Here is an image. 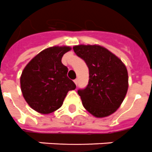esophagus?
Wrapping results in <instances>:
<instances>
[{"label": "esophagus", "mask_w": 152, "mask_h": 152, "mask_svg": "<svg viewBox=\"0 0 152 152\" xmlns=\"http://www.w3.org/2000/svg\"><path fill=\"white\" fill-rule=\"evenodd\" d=\"M74 82H75V85L77 86V79H75V80H74Z\"/></svg>", "instance_id": "esophagus-1"}]
</instances>
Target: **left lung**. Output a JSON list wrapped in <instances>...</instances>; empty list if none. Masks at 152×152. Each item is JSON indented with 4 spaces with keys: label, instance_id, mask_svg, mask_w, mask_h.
<instances>
[{
    "label": "left lung",
    "instance_id": "1",
    "mask_svg": "<svg viewBox=\"0 0 152 152\" xmlns=\"http://www.w3.org/2000/svg\"><path fill=\"white\" fill-rule=\"evenodd\" d=\"M73 49L86 62L89 71L88 86L77 91L83 107L96 118L109 116L119 107L128 90L125 64L100 45H79Z\"/></svg>",
    "mask_w": 152,
    "mask_h": 152
}]
</instances>
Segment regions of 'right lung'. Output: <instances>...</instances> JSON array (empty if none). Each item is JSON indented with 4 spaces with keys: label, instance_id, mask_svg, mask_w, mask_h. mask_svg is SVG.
<instances>
[{
    "label": "right lung",
    "instance_id": "obj_1",
    "mask_svg": "<svg viewBox=\"0 0 152 152\" xmlns=\"http://www.w3.org/2000/svg\"><path fill=\"white\" fill-rule=\"evenodd\" d=\"M69 46H53L38 53L25 66L20 86L29 106L41 114H49L62 106L66 94L76 88L67 77L68 69L62 64Z\"/></svg>",
    "mask_w": 152,
    "mask_h": 152
}]
</instances>
